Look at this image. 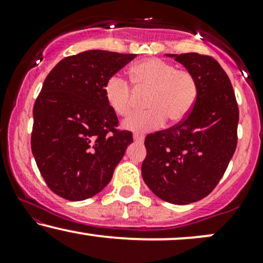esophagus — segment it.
<instances>
[{
	"label": "esophagus",
	"instance_id": "esophagus-1",
	"mask_svg": "<svg viewBox=\"0 0 263 263\" xmlns=\"http://www.w3.org/2000/svg\"><path fill=\"white\" fill-rule=\"evenodd\" d=\"M134 140L136 141V142H143V140H144V136L143 135H140V134H135L134 135Z\"/></svg>",
	"mask_w": 263,
	"mask_h": 263
}]
</instances>
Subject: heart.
Returning <instances> with one entry per match:
<instances>
[{"instance_id":"1","label":"heart","mask_w":263,"mask_h":263,"mask_svg":"<svg viewBox=\"0 0 263 263\" xmlns=\"http://www.w3.org/2000/svg\"><path fill=\"white\" fill-rule=\"evenodd\" d=\"M137 92H147L144 112L131 115L122 122L127 131L144 134L163 126L165 117L180 122L188 116L198 98V83L185 69H177L171 63L149 58L137 63L129 70ZM108 107L119 116H127L134 104V90L120 75H112L104 85Z\"/></svg>"}]
</instances>
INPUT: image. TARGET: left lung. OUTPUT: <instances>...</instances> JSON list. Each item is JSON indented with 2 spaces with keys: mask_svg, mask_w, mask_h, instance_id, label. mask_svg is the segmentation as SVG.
Listing matches in <instances>:
<instances>
[{
  "mask_svg": "<svg viewBox=\"0 0 263 263\" xmlns=\"http://www.w3.org/2000/svg\"><path fill=\"white\" fill-rule=\"evenodd\" d=\"M165 55L194 75L198 98L182 122L147 135L142 177L162 200L186 205L209 195L224 176L236 149L238 107L215 59L198 53Z\"/></svg>",
  "mask_w": 263,
  "mask_h": 263,
  "instance_id": "left-lung-1",
  "label": "left lung"
}]
</instances>
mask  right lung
Instances as JSON below:
<instances>
[{
    "label": "right lung",
    "instance_id": "1",
    "mask_svg": "<svg viewBox=\"0 0 263 263\" xmlns=\"http://www.w3.org/2000/svg\"><path fill=\"white\" fill-rule=\"evenodd\" d=\"M136 54L86 50L66 57L45 78L33 107L32 153L52 192L85 200L110 183L132 132L119 131L104 85Z\"/></svg>",
    "mask_w": 263,
    "mask_h": 263
}]
</instances>
